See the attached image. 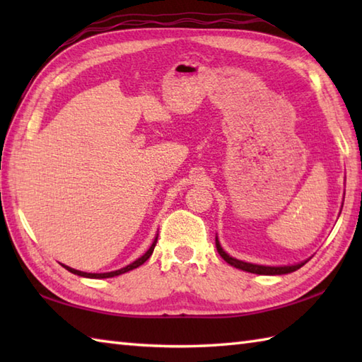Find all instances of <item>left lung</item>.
Segmentation results:
<instances>
[{"label": "left lung", "mask_w": 362, "mask_h": 362, "mask_svg": "<svg viewBox=\"0 0 362 362\" xmlns=\"http://www.w3.org/2000/svg\"><path fill=\"white\" fill-rule=\"evenodd\" d=\"M216 249L219 252V255L224 258L230 266H233L236 269H241V271L245 272H250V274H258V275H283V274H289V272H294L297 269L302 267L305 263H300V264H294V266H280V267H271V266H258V264H250V263H244V261H240L236 258H232L230 255L222 250L221 244L216 238Z\"/></svg>", "instance_id": "1"}]
</instances>
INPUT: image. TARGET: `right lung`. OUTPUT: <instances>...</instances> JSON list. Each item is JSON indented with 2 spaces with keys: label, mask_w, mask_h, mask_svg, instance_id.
Returning <instances> with one entry per match:
<instances>
[{
  "label": "right lung",
  "mask_w": 362,
  "mask_h": 362,
  "mask_svg": "<svg viewBox=\"0 0 362 362\" xmlns=\"http://www.w3.org/2000/svg\"><path fill=\"white\" fill-rule=\"evenodd\" d=\"M156 244H157V238H156V241L152 243V245L149 247V250L144 253L143 257H140L138 258L136 261H134L132 264H129V266H126V267H122V269H119V271H113V272H104V274H87V272H81V271H76V269H71V267H68V266H65V264H62L66 271H70L71 274H76V275H81V276H87V279H110V276H117V275H121V274H124V272H129V271H132V269H136L138 266H141L146 259H148L151 255H152V252H153V247H156Z\"/></svg>",
  "instance_id": "right-lung-1"
}]
</instances>
